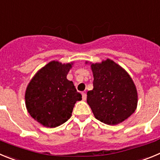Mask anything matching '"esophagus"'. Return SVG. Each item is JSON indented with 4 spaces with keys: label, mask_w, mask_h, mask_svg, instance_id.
<instances>
[{
    "label": "esophagus",
    "mask_w": 160,
    "mask_h": 160,
    "mask_svg": "<svg viewBox=\"0 0 160 160\" xmlns=\"http://www.w3.org/2000/svg\"><path fill=\"white\" fill-rule=\"evenodd\" d=\"M86 98H87V95H86V93L82 92V99H83V100H85Z\"/></svg>",
    "instance_id": "34e87169"
}]
</instances>
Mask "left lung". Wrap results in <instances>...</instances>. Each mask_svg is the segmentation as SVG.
<instances>
[{
    "mask_svg": "<svg viewBox=\"0 0 160 160\" xmlns=\"http://www.w3.org/2000/svg\"><path fill=\"white\" fill-rule=\"evenodd\" d=\"M90 64L94 80L93 89L87 93V102L93 115L106 124L122 123L137 108V90L132 77L110 59Z\"/></svg>",
    "mask_w": 160,
    "mask_h": 160,
    "instance_id": "obj_1",
    "label": "left lung"
}]
</instances>
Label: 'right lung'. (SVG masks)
<instances>
[{
	"instance_id": "right-lung-1",
	"label": "right lung",
	"mask_w": 160,
	"mask_h": 160,
	"mask_svg": "<svg viewBox=\"0 0 160 160\" xmlns=\"http://www.w3.org/2000/svg\"><path fill=\"white\" fill-rule=\"evenodd\" d=\"M73 63L52 60L39 70L25 91V105L30 116L41 125L56 128L72 116L77 101L82 100L72 81L67 79Z\"/></svg>"
}]
</instances>
